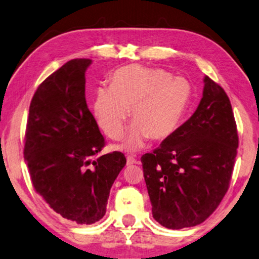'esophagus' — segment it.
I'll list each match as a JSON object with an SVG mask.
<instances>
[{"label": "esophagus", "instance_id": "34e87169", "mask_svg": "<svg viewBox=\"0 0 259 259\" xmlns=\"http://www.w3.org/2000/svg\"><path fill=\"white\" fill-rule=\"evenodd\" d=\"M135 163H137V159H136V157H135V156H133V155L126 156V164L131 165V164H135Z\"/></svg>", "mask_w": 259, "mask_h": 259}]
</instances>
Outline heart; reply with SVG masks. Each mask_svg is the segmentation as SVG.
Wrapping results in <instances>:
<instances>
[{"mask_svg":"<svg viewBox=\"0 0 259 259\" xmlns=\"http://www.w3.org/2000/svg\"><path fill=\"white\" fill-rule=\"evenodd\" d=\"M191 96L190 83L183 77H174L164 69L126 65L114 71L110 87L96 89L94 114L105 134L117 140L123 135L131 109L136 124L125 147L136 150L148 136L162 141L172 135L187 114Z\"/></svg>","mask_w":259,"mask_h":259,"instance_id":"heart-1","label":"heart"}]
</instances>
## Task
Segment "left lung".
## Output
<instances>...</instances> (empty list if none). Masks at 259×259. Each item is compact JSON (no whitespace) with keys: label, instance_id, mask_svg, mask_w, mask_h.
I'll return each instance as SVG.
<instances>
[{"label":"left lung","instance_id":"1","mask_svg":"<svg viewBox=\"0 0 259 259\" xmlns=\"http://www.w3.org/2000/svg\"><path fill=\"white\" fill-rule=\"evenodd\" d=\"M237 148L230 100L205 76L194 115L141 157L155 220L174 230L203 223L227 194Z\"/></svg>","mask_w":259,"mask_h":259}]
</instances>
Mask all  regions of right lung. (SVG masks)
Instances as JSON below:
<instances>
[{
  "mask_svg": "<svg viewBox=\"0 0 259 259\" xmlns=\"http://www.w3.org/2000/svg\"><path fill=\"white\" fill-rule=\"evenodd\" d=\"M89 58H75L38 85L29 107L24 159L32 187L65 220L93 224L126 163L119 151L94 159L105 145L85 101Z\"/></svg>",
  "mask_w": 259,
  "mask_h": 259,
  "instance_id": "add662e5",
  "label": "right lung"
}]
</instances>
